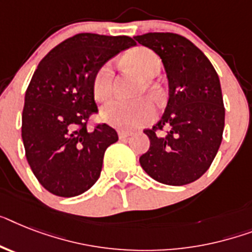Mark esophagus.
Masks as SVG:
<instances>
[{"label": "esophagus", "instance_id": "obj_1", "mask_svg": "<svg viewBox=\"0 0 252 252\" xmlns=\"http://www.w3.org/2000/svg\"><path fill=\"white\" fill-rule=\"evenodd\" d=\"M118 136H120V139H127L132 136V132H130V131H118Z\"/></svg>", "mask_w": 252, "mask_h": 252}]
</instances>
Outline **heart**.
<instances>
[{
	"instance_id": "heart-1",
	"label": "heart",
	"mask_w": 252,
	"mask_h": 252,
	"mask_svg": "<svg viewBox=\"0 0 252 252\" xmlns=\"http://www.w3.org/2000/svg\"><path fill=\"white\" fill-rule=\"evenodd\" d=\"M125 62L145 78H153L161 69L158 55L147 47H135L125 56ZM113 65L111 62L101 64L93 77V95L95 100L105 101L113 93ZM148 91L155 99H159L161 91L151 80L141 86L140 94ZM101 117L107 124L124 131H134L144 127L156 118V107L147 96L134 100H113L101 109Z\"/></svg>"
}]
</instances>
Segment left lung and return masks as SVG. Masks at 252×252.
<instances>
[{
	"instance_id": "obj_1",
	"label": "left lung",
	"mask_w": 252,
	"mask_h": 252,
	"mask_svg": "<svg viewBox=\"0 0 252 252\" xmlns=\"http://www.w3.org/2000/svg\"><path fill=\"white\" fill-rule=\"evenodd\" d=\"M134 38L158 54L168 78L167 107L161 120L144 130L151 145L139 162L162 184L196 182L209 170L223 139L219 76L207 56L180 34L155 32Z\"/></svg>"
}]
</instances>
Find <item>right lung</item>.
<instances>
[{
  "label": "right lung",
  "mask_w": 252,
  "mask_h": 252,
  "mask_svg": "<svg viewBox=\"0 0 252 252\" xmlns=\"http://www.w3.org/2000/svg\"><path fill=\"white\" fill-rule=\"evenodd\" d=\"M135 45L127 36L78 33L39 62L26 91L22 138L33 174L50 193L78 196L100 176L104 153L118 135L107 124L87 128L97 113L93 77L101 64Z\"/></svg>",
  "instance_id": "obj_1"
}]
</instances>
